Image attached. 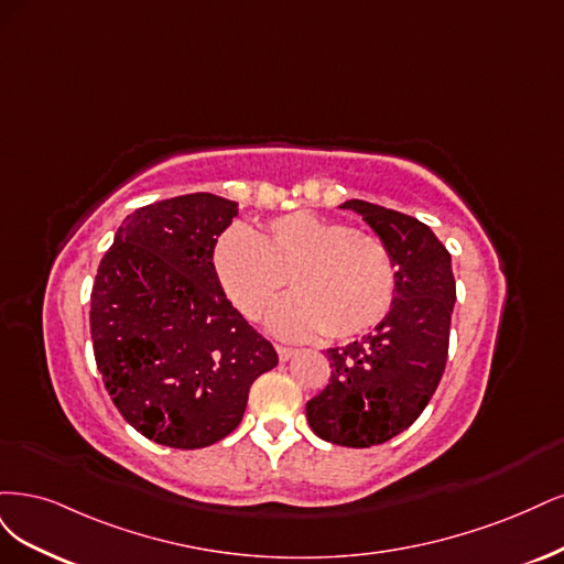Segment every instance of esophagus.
Wrapping results in <instances>:
<instances>
[{
  "instance_id": "34e87169",
  "label": "esophagus",
  "mask_w": 564,
  "mask_h": 564,
  "mask_svg": "<svg viewBox=\"0 0 564 564\" xmlns=\"http://www.w3.org/2000/svg\"><path fill=\"white\" fill-rule=\"evenodd\" d=\"M276 351H279L281 360H288V358L295 356V349L293 347H283V344H276Z\"/></svg>"
}]
</instances>
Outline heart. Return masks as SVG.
Here are the masks:
<instances>
[{
    "label": "heart",
    "instance_id": "1",
    "mask_svg": "<svg viewBox=\"0 0 564 564\" xmlns=\"http://www.w3.org/2000/svg\"><path fill=\"white\" fill-rule=\"evenodd\" d=\"M213 271L252 321L269 312L288 276L295 295L271 314V328L285 337L366 335L389 316L398 293V267L384 241L312 210L274 217L258 234L227 229L215 241Z\"/></svg>",
    "mask_w": 564,
    "mask_h": 564
}]
</instances>
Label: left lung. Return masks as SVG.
<instances>
[{
	"label": "left lung",
	"mask_w": 564,
	"mask_h": 564,
	"mask_svg": "<svg viewBox=\"0 0 564 564\" xmlns=\"http://www.w3.org/2000/svg\"><path fill=\"white\" fill-rule=\"evenodd\" d=\"M341 208L360 213L391 250L398 293L375 333L328 349L330 381L306 403V420L323 441L370 447L412 426L438 389L457 285L447 248L416 217L360 198Z\"/></svg>",
	"instance_id": "1"
}]
</instances>
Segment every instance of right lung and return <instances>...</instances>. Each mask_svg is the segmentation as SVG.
Here are the masks:
<instances>
[{
  "label": "right lung",
  "instance_id": "1",
  "mask_svg": "<svg viewBox=\"0 0 564 564\" xmlns=\"http://www.w3.org/2000/svg\"><path fill=\"white\" fill-rule=\"evenodd\" d=\"M236 213L206 192L142 206L98 267L96 366L123 420L159 445L223 441L241 424L252 381L279 362L213 271L215 241Z\"/></svg>",
  "mask_w": 564,
  "mask_h": 564
}]
</instances>
